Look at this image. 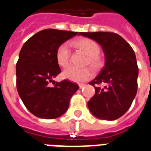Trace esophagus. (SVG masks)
<instances>
[{
    "mask_svg": "<svg viewBox=\"0 0 151 151\" xmlns=\"http://www.w3.org/2000/svg\"><path fill=\"white\" fill-rule=\"evenodd\" d=\"M85 86H86L85 83H79V88H80V89H82V88L84 87Z\"/></svg>",
    "mask_w": 151,
    "mask_h": 151,
    "instance_id": "1",
    "label": "esophagus"
}]
</instances>
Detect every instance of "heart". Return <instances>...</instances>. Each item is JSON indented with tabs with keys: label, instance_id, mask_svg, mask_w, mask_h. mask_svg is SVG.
Wrapping results in <instances>:
<instances>
[{
	"label": "heart",
	"instance_id": "heart-1",
	"mask_svg": "<svg viewBox=\"0 0 151 151\" xmlns=\"http://www.w3.org/2000/svg\"><path fill=\"white\" fill-rule=\"evenodd\" d=\"M72 44L88 55L86 63L90 64L93 68L98 69L102 66L103 60L99 55L100 47L94 40L89 38H80L74 40ZM55 58L58 65L64 68L68 66L70 58V50L68 44L62 43L57 48ZM62 76L64 78L69 79L71 81L83 82L92 77L93 71L89 67L78 68L70 66L64 70Z\"/></svg>",
	"mask_w": 151,
	"mask_h": 151
}]
</instances>
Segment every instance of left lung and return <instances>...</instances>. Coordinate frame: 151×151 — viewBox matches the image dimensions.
Returning <instances> with one entry per match:
<instances>
[{
  "label": "left lung",
  "mask_w": 151,
  "mask_h": 151,
  "mask_svg": "<svg viewBox=\"0 0 151 151\" xmlns=\"http://www.w3.org/2000/svg\"><path fill=\"white\" fill-rule=\"evenodd\" d=\"M102 47L105 64L99 75L90 82L95 94L88 101V108L95 117L115 120L127 111L137 92L138 66L134 50L114 32H79ZM105 86L101 88L99 85Z\"/></svg>",
  "instance_id": "left-lung-1"
}]
</instances>
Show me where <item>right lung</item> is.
<instances>
[{"label":"right lung","mask_w":151,"mask_h":151,"mask_svg":"<svg viewBox=\"0 0 151 151\" xmlns=\"http://www.w3.org/2000/svg\"><path fill=\"white\" fill-rule=\"evenodd\" d=\"M78 32L47 29L37 32L22 46L16 64V86L19 96L35 116L56 119L65 113L79 86L67 79L55 82L61 72L57 48ZM52 82L54 87H50Z\"/></svg>","instance_id":"obj_1"}]
</instances>
